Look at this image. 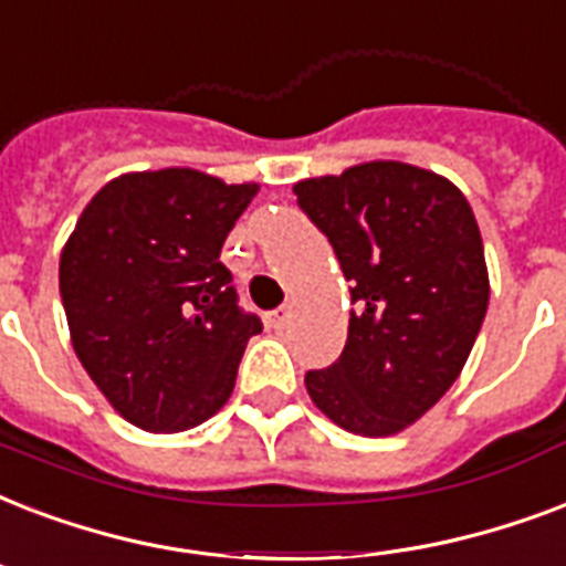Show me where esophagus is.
I'll return each instance as SVG.
<instances>
[{
  "mask_svg": "<svg viewBox=\"0 0 566 566\" xmlns=\"http://www.w3.org/2000/svg\"><path fill=\"white\" fill-rule=\"evenodd\" d=\"M289 318H292V310H289V306L271 310V313H265V327H271V331H283L289 324Z\"/></svg>",
  "mask_w": 566,
  "mask_h": 566,
  "instance_id": "1",
  "label": "esophagus"
}]
</instances>
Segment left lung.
<instances>
[{"label": "left lung", "mask_w": 566, "mask_h": 566, "mask_svg": "<svg viewBox=\"0 0 566 566\" xmlns=\"http://www.w3.org/2000/svg\"><path fill=\"white\" fill-rule=\"evenodd\" d=\"M295 195L333 244L354 304L339 360L306 371V392L345 431H405L458 380L488 313L472 206L446 177L405 161L301 179Z\"/></svg>", "instance_id": "left-lung-1"}]
</instances>
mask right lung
Segmentation results:
<instances>
[{"mask_svg": "<svg viewBox=\"0 0 566 566\" xmlns=\"http://www.w3.org/2000/svg\"><path fill=\"white\" fill-rule=\"evenodd\" d=\"M256 191L191 168L142 170L78 214L59 265L70 343L135 428L188 431L233 392L262 322L239 306L221 248Z\"/></svg>", "mask_w": 566, "mask_h": 566, "instance_id": "1", "label": "right lung"}]
</instances>
